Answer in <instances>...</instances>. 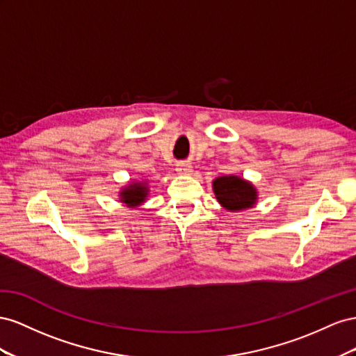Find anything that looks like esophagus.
I'll use <instances>...</instances> for the list:
<instances>
[{
	"label": "esophagus",
	"mask_w": 356,
	"mask_h": 356,
	"mask_svg": "<svg viewBox=\"0 0 356 356\" xmlns=\"http://www.w3.org/2000/svg\"><path fill=\"white\" fill-rule=\"evenodd\" d=\"M177 171L180 172V175H189V172L192 171V165L188 164V162H179Z\"/></svg>",
	"instance_id": "obj_1"
}]
</instances>
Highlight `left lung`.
Listing matches in <instances>:
<instances>
[{"label":"left lung","instance_id":"8db88e82","mask_svg":"<svg viewBox=\"0 0 356 356\" xmlns=\"http://www.w3.org/2000/svg\"><path fill=\"white\" fill-rule=\"evenodd\" d=\"M213 191L218 201L229 211L252 207L257 201V189L236 176L218 177L213 181Z\"/></svg>","mask_w":356,"mask_h":356}]
</instances>
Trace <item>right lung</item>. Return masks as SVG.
<instances>
[{
	"mask_svg": "<svg viewBox=\"0 0 356 356\" xmlns=\"http://www.w3.org/2000/svg\"><path fill=\"white\" fill-rule=\"evenodd\" d=\"M147 195V186L146 184H133L128 188L122 191L120 200L122 202H125L129 207H136L140 202H143Z\"/></svg>",
	"mask_w": 356,
	"mask_h": 356,
	"instance_id": "right-lung-1",
	"label": "right lung"
}]
</instances>
